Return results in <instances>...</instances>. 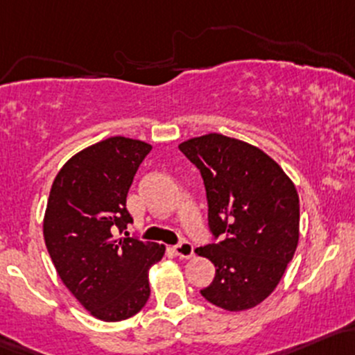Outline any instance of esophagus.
Returning <instances> with one entry per match:
<instances>
[{
	"label": "esophagus",
	"mask_w": 355,
	"mask_h": 355,
	"mask_svg": "<svg viewBox=\"0 0 355 355\" xmlns=\"http://www.w3.org/2000/svg\"><path fill=\"white\" fill-rule=\"evenodd\" d=\"M173 251H175V254L178 256V258L189 259V258H192V256H193V244L190 243V241L184 239L173 248Z\"/></svg>",
	"instance_id": "obj_1"
}]
</instances>
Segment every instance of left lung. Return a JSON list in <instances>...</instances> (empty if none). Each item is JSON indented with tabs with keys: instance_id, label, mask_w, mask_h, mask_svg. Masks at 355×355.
<instances>
[{
	"instance_id": "obj_1",
	"label": "left lung",
	"mask_w": 355,
	"mask_h": 355,
	"mask_svg": "<svg viewBox=\"0 0 355 355\" xmlns=\"http://www.w3.org/2000/svg\"><path fill=\"white\" fill-rule=\"evenodd\" d=\"M180 151L202 175L212 244L198 248L216 266L200 295L229 311L256 306L272 293L300 236L293 182L259 148L210 133L184 141Z\"/></svg>"
}]
</instances>
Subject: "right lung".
<instances>
[{"instance_id":"add662e5","label":"right lung","mask_w":355,"mask_h":355,"mask_svg":"<svg viewBox=\"0 0 355 355\" xmlns=\"http://www.w3.org/2000/svg\"><path fill=\"white\" fill-rule=\"evenodd\" d=\"M151 146L112 136L85 148L53 180L44 236L53 266L85 310L104 322L133 317L150 298L148 270L165 246L116 232L133 222L126 197Z\"/></svg>"}]
</instances>
